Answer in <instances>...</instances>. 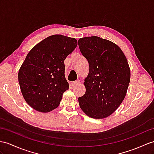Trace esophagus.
Instances as JSON below:
<instances>
[{
    "mask_svg": "<svg viewBox=\"0 0 154 154\" xmlns=\"http://www.w3.org/2000/svg\"><path fill=\"white\" fill-rule=\"evenodd\" d=\"M79 83H80V80H76V81L72 82V83H71V85H72V86H75V85H78Z\"/></svg>",
    "mask_w": 154,
    "mask_h": 154,
    "instance_id": "34e87169",
    "label": "esophagus"
}]
</instances>
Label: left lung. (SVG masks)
I'll use <instances>...</instances> for the list:
<instances>
[{
    "label": "left lung",
    "instance_id": "left-lung-1",
    "mask_svg": "<svg viewBox=\"0 0 154 154\" xmlns=\"http://www.w3.org/2000/svg\"><path fill=\"white\" fill-rule=\"evenodd\" d=\"M78 46L89 65L85 93L78 98L80 106L90 118H105L126 95L131 77L128 62L120 48L98 36L80 38Z\"/></svg>",
    "mask_w": 154,
    "mask_h": 154
}]
</instances>
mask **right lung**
Instances as JSON below:
<instances>
[{
  "label": "right lung",
  "instance_id": "add662e5",
  "mask_svg": "<svg viewBox=\"0 0 154 154\" xmlns=\"http://www.w3.org/2000/svg\"><path fill=\"white\" fill-rule=\"evenodd\" d=\"M77 44L74 38L54 35L29 52L19 70L18 80L22 95L33 109L46 113L59 105L69 87L64 61Z\"/></svg>",
  "mask_w": 154,
  "mask_h": 154
}]
</instances>
